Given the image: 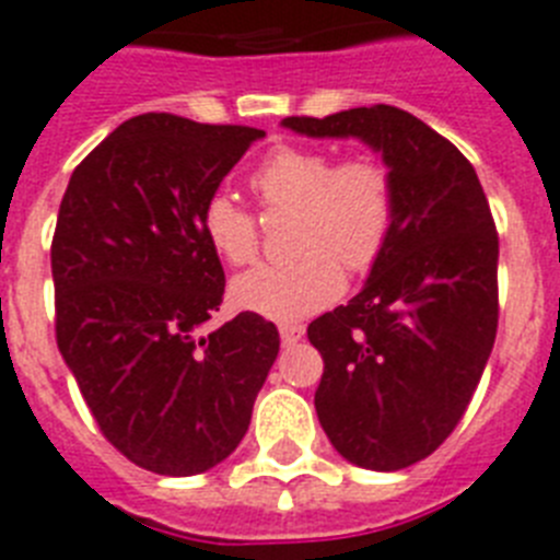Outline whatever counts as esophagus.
<instances>
[{
    "label": "esophagus",
    "instance_id": "obj_1",
    "mask_svg": "<svg viewBox=\"0 0 560 560\" xmlns=\"http://www.w3.org/2000/svg\"><path fill=\"white\" fill-rule=\"evenodd\" d=\"M279 336H281V345H284V347L299 345V341H302V336H304V327H302V324H281Z\"/></svg>",
    "mask_w": 560,
    "mask_h": 560
}]
</instances>
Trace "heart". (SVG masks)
Listing matches in <instances>:
<instances>
[{"mask_svg":"<svg viewBox=\"0 0 560 560\" xmlns=\"http://www.w3.org/2000/svg\"><path fill=\"white\" fill-rule=\"evenodd\" d=\"M267 210H293L290 261L261 265L233 279L236 307L270 322H299L332 304L345 290L341 264L364 272L387 247L396 219V185L375 156H350L313 144L272 148L250 176ZM201 233L224 261L247 265L258 253V222L228 192L201 208Z\"/></svg>","mask_w":560,"mask_h":560,"instance_id":"1","label":"heart"}]
</instances>
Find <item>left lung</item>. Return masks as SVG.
<instances>
[{
  "label": "left lung",
  "instance_id": "1",
  "mask_svg": "<svg viewBox=\"0 0 560 560\" xmlns=\"http://www.w3.org/2000/svg\"><path fill=\"white\" fill-rule=\"evenodd\" d=\"M310 139L382 153L396 219L359 295L307 327L324 373L316 412L332 447L364 469L421 462L462 421L498 330V233L464 153L412 113L352 107L281 121Z\"/></svg>",
  "mask_w": 560,
  "mask_h": 560
}]
</instances>
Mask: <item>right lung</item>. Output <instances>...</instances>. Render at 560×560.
<instances>
[{"mask_svg": "<svg viewBox=\"0 0 560 560\" xmlns=\"http://www.w3.org/2000/svg\"><path fill=\"white\" fill-rule=\"evenodd\" d=\"M261 136L144 113L84 156L59 205L56 345L105 439L159 476L222 464L279 355L253 313L199 332L224 295L201 208Z\"/></svg>", "mask_w": 560, "mask_h": 560, "instance_id": "obj_1", "label": "right lung"}]
</instances>
